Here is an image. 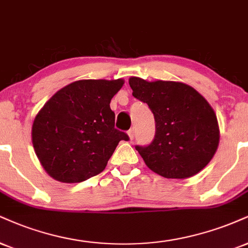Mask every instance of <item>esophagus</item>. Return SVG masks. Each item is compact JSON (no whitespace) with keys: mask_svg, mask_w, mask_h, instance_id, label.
<instances>
[{"mask_svg":"<svg viewBox=\"0 0 248 248\" xmlns=\"http://www.w3.org/2000/svg\"><path fill=\"white\" fill-rule=\"evenodd\" d=\"M128 136H129L130 141L134 140V136H135V129H134V128H130V129L128 130Z\"/></svg>","mask_w":248,"mask_h":248,"instance_id":"esophagus-1","label":"esophagus"}]
</instances>
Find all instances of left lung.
<instances>
[{
	"mask_svg": "<svg viewBox=\"0 0 248 248\" xmlns=\"http://www.w3.org/2000/svg\"><path fill=\"white\" fill-rule=\"evenodd\" d=\"M136 99L154 113L156 134L148 147L137 145L145 165L168 179H186L203 170L219 143V127L213 107L192 86L173 80L130 77Z\"/></svg>",
	"mask_w": 248,
	"mask_h": 248,
	"instance_id": "1",
	"label": "left lung"
}]
</instances>
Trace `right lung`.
<instances>
[{
    "instance_id": "obj_1",
    "label": "right lung",
    "mask_w": 248,
    "mask_h": 248,
    "mask_svg": "<svg viewBox=\"0 0 248 248\" xmlns=\"http://www.w3.org/2000/svg\"><path fill=\"white\" fill-rule=\"evenodd\" d=\"M124 80L80 79L45 104L32 124V144L45 171L65 184L84 181L105 170L126 133L114 128L111 99Z\"/></svg>"
}]
</instances>
